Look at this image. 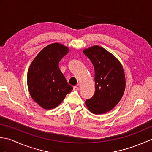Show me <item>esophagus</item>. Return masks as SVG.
<instances>
[{
  "mask_svg": "<svg viewBox=\"0 0 152 152\" xmlns=\"http://www.w3.org/2000/svg\"><path fill=\"white\" fill-rule=\"evenodd\" d=\"M74 89L76 90V91H78V90H79V88H78V86H74Z\"/></svg>",
  "mask_w": 152,
  "mask_h": 152,
  "instance_id": "obj_1",
  "label": "esophagus"
}]
</instances>
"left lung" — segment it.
Returning a JSON list of instances; mask_svg holds the SVG:
<instances>
[{
    "label": "left lung",
    "instance_id": "1",
    "mask_svg": "<svg viewBox=\"0 0 152 152\" xmlns=\"http://www.w3.org/2000/svg\"><path fill=\"white\" fill-rule=\"evenodd\" d=\"M95 69V93L87 100V108L94 114L110 111L120 101L125 89V76L121 63L114 55L101 46L83 50Z\"/></svg>",
    "mask_w": 152,
    "mask_h": 152
}]
</instances>
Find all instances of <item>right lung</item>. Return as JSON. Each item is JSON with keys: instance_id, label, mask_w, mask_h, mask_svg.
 Listing matches in <instances>:
<instances>
[{"instance_id": "add662e5", "label": "right lung", "mask_w": 152, "mask_h": 152, "mask_svg": "<svg viewBox=\"0 0 152 152\" xmlns=\"http://www.w3.org/2000/svg\"><path fill=\"white\" fill-rule=\"evenodd\" d=\"M69 51V48L60 43L51 44L40 51L28 68V91L44 109L57 107L73 89L59 68V61Z\"/></svg>"}]
</instances>
